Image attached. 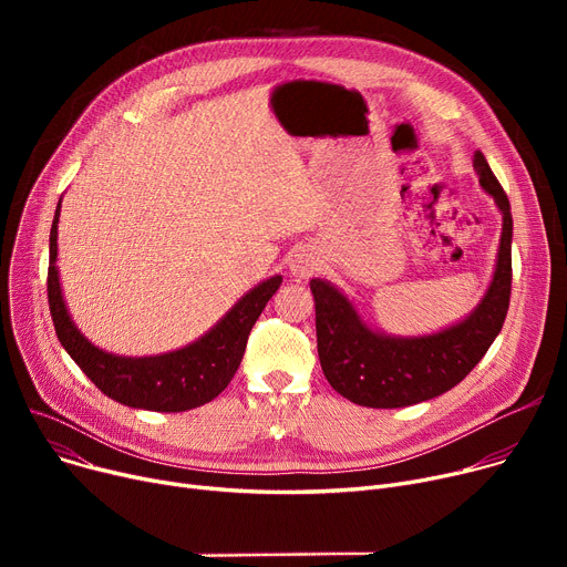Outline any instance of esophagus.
<instances>
[{
	"mask_svg": "<svg viewBox=\"0 0 567 567\" xmlns=\"http://www.w3.org/2000/svg\"><path fill=\"white\" fill-rule=\"evenodd\" d=\"M317 255L312 252V250H306V248H299L296 250L293 255H291V259H289V268H291V274L296 276V278H308L315 268H317Z\"/></svg>",
	"mask_w": 567,
	"mask_h": 567,
	"instance_id": "34e87169",
	"label": "esophagus"
}]
</instances>
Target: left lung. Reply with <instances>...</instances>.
Instances as JSON below:
<instances>
[{
  "instance_id": "8db88e82",
  "label": "left lung",
  "mask_w": 567,
  "mask_h": 567,
  "mask_svg": "<svg viewBox=\"0 0 567 567\" xmlns=\"http://www.w3.org/2000/svg\"><path fill=\"white\" fill-rule=\"evenodd\" d=\"M481 186L503 216L492 282L462 321L430 336H389L372 329L347 296L329 280L315 278L317 351L323 377L353 404L372 409L411 406L443 395L481 363L503 329L513 282V216L481 152L473 154Z\"/></svg>"
}]
</instances>
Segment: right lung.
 <instances>
[{
	"instance_id": "right-lung-1",
	"label": "right lung",
	"mask_w": 567,
	"mask_h": 567,
	"mask_svg": "<svg viewBox=\"0 0 567 567\" xmlns=\"http://www.w3.org/2000/svg\"><path fill=\"white\" fill-rule=\"evenodd\" d=\"M59 212H62V199L56 204L50 229L48 303L56 338L78 368L99 385L101 393L133 409L176 413L218 398L241 365L252 326L282 285V276L252 287L214 329L182 349L156 355H116L89 342L69 315L56 271Z\"/></svg>"
}]
</instances>
